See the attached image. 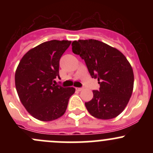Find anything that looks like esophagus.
<instances>
[{
    "label": "esophagus",
    "instance_id": "obj_1",
    "mask_svg": "<svg viewBox=\"0 0 153 153\" xmlns=\"http://www.w3.org/2000/svg\"><path fill=\"white\" fill-rule=\"evenodd\" d=\"M75 89H76V90L78 91H81L83 89V87H76Z\"/></svg>",
    "mask_w": 153,
    "mask_h": 153
}]
</instances>
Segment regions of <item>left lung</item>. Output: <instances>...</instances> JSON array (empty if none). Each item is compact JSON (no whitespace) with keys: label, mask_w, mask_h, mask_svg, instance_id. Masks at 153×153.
I'll use <instances>...</instances> for the list:
<instances>
[{"label":"left lung","mask_w":153,"mask_h":153,"mask_svg":"<svg viewBox=\"0 0 153 153\" xmlns=\"http://www.w3.org/2000/svg\"><path fill=\"white\" fill-rule=\"evenodd\" d=\"M72 52L84 60L91 77L98 79L99 90L85 103L88 112L99 119H111L127 105L134 84L132 67L115 48L97 40H79L72 44Z\"/></svg>","instance_id":"left-lung-1"}]
</instances>
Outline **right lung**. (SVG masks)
Segmentation results:
<instances>
[{"instance_id":"1","label":"right lung","mask_w":153,"mask_h":153,"mask_svg":"<svg viewBox=\"0 0 153 153\" xmlns=\"http://www.w3.org/2000/svg\"><path fill=\"white\" fill-rule=\"evenodd\" d=\"M71 41H47L28 51L15 75L20 100L29 113L43 121L62 116L75 89L55 84L59 76V61Z\"/></svg>"}]
</instances>
